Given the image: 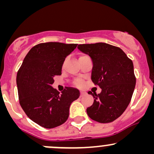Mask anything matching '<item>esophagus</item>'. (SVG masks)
<instances>
[{"instance_id": "34e87169", "label": "esophagus", "mask_w": 154, "mask_h": 154, "mask_svg": "<svg viewBox=\"0 0 154 154\" xmlns=\"http://www.w3.org/2000/svg\"><path fill=\"white\" fill-rule=\"evenodd\" d=\"M86 92L85 91H80V96H83V95H86Z\"/></svg>"}]
</instances>
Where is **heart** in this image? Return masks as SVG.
Returning <instances> with one entry per match:
<instances>
[{
	"instance_id": "1",
	"label": "heart",
	"mask_w": 154,
	"mask_h": 154,
	"mask_svg": "<svg viewBox=\"0 0 154 154\" xmlns=\"http://www.w3.org/2000/svg\"><path fill=\"white\" fill-rule=\"evenodd\" d=\"M75 85L77 86V87H82V86L84 85V82H83L82 79H78L75 81Z\"/></svg>"
}]
</instances>
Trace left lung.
<instances>
[{"instance_id": "left-lung-1", "label": "left lung", "mask_w": 154, "mask_h": 154, "mask_svg": "<svg viewBox=\"0 0 154 154\" xmlns=\"http://www.w3.org/2000/svg\"><path fill=\"white\" fill-rule=\"evenodd\" d=\"M78 49L93 61L91 79L101 88L92 93L94 102L87 109L89 117L109 123L119 117L128 106L135 87L133 63L119 47L104 43L79 45Z\"/></svg>"}]
</instances>
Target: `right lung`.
<instances>
[{
  "label": "right lung",
  "instance_id": "1",
  "mask_svg": "<svg viewBox=\"0 0 154 154\" xmlns=\"http://www.w3.org/2000/svg\"><path fill=\"white\" fill-rule=\"evenodd\" d=\"M77 44L57 42L40 43L28 52L17 75L19 103L26 116L43 128L62 125L69 117L70 105L79 97V90L66 87L60 93L51 85L61 75L65 58Z\"/></svg>",
  "mask_w": 154,
  "mask_h": 154
}]
</instances>
